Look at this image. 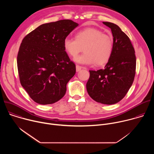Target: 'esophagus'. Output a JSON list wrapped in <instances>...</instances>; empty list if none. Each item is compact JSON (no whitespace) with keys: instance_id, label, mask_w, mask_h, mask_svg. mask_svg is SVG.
<instances>
[{"instance_id":"34e87169","label":"esophagus","mask_w":154,"mask_h":154,"mask_svg":"<svg viewBox=\"0 0 154 154\" xmlns=\"http://www.w3.org/2000/svg\"><path fill=\"white\" fill-rule=\"evenodd\" d=\"M83 68L82 66H80L79 65H76V71L79 72Z\"/></svg>"}]
</instances>
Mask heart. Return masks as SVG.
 Listing matches in <instances>:
<instances>
[{
    "mask_svg": "<svg viewBox=\"0 0 154 154\" xmlns=\"http://www.w3.org/2000/svg\"><path fill=\"white\" fill-rule=\"evenodd\" d=\"M75 38L66 37L63 41L64 51L72 57H77L82 51L85 53L74 59L82 64L97 66L105 64L113 52V39L96 28H86L77 32Z\"/></svg>",
    "mask_w": 154,
    "mask_h": 154,
    "instance_id": "1",
    "label": "heart"
}]
</instances>
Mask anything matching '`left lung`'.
Wrapping results in <instances>:
<instances>
[{
	"label": "left lung",
	"instance_id": "left-lung-1",
	"mask_svg": "<svg viewBox=\"0 0 154 154\" xmlns=\"http://www.w3.org/2000/svg\"><path fill=\"white\" fill-rule=\"evenodd\" d=\"M111 29L113 36V52L105 68L90 71L86 83L89 96L95 101L112 105L122 99L133 83L136 57L129 38L116 24L103 22Z\"/></svg>",
	"mask_w": 154,
	"mask_h": 154
}]
</instances>
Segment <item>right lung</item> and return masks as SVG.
I'll use <instances>...</instances> for the list:
<instances>
[{
	"label": "right lung",
	"mask_w": 154,
	"mask_h": 154,
	"mask_svg": "<svg viewBox=\"0 0 154 154\" xmlns=\"http://www.w3.org/2000/svg\"><path fill=\"white\" fill-rule=\"evenodd\" d=\"M78 26L69 19L43 24L22 41L17 57L19 79L35 102L52 104L66 92V85L76 69L63 41Z\"/></svg>",
	"instance_id": "right-lung-1"
}]
</instances>
